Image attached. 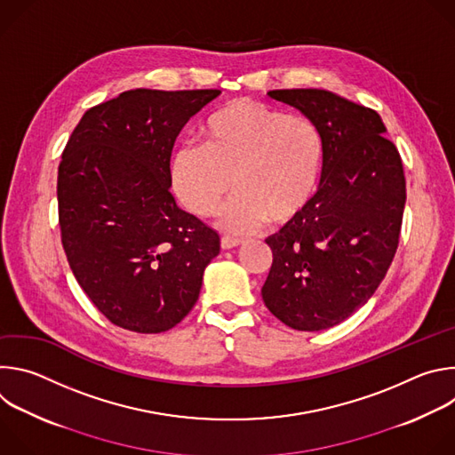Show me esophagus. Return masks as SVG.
<instances>
[{
  "label": "esophagus",
  "instance_id": "esophagus-1",
  "mask_svg": "<svg viewBox=\"0 0 455 455\" xmlns=\"http://www.w3.org/2000/svg\"><path fill=\"white\" fill-rule=\"evenodd\" d=\"M239 244H243L241 239H235V237H230V235H223L221 237V248L223 250H230V248H235Z\"/></svg>",
  "mask_w": 455,
  "mask_h": 455
}]
</instances>
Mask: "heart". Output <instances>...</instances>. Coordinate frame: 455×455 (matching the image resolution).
<instances>
[{"mask_svg":"<svg viewBox=\"0 0 455 455\" xmlns=\"http://www.w3.org/2000/svg\"><path fill=\"white\" fill-rule=\"evenodd\" d=\"M200 146H181L167 165L171 190L196 216L221 211L225 230L248 234L267 221L288 227L311 207L326 164V142L307 116L283 108L234 99L207 115Z\"/></svg>","mask_w":455,"mask_h":455,"instance_id":"b5f03b06","label":"heart"}]
</instances>
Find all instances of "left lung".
<instances>
[{"instance_id": "1", "label": "left lung", "mask_w": 455, "mask_h": 455, "mask_svg": "<svg viewBox=\"0 0 455 455\" xmlns=\"http://www.w3.org/2000/svg\"><path fill=\"white\" fill-rule=\"evenodd\" d=\"M311 118L326 164L309 211L267 239V307L297 331H322L362 307L391 267L405 209L400 153L374 109L328 90H274Z\"/></svg>"}]
</instances>
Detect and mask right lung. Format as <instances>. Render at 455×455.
<instances>
[{
    "label": "right lung",
    "instance_id": "obj_1",
    "mask_svg": "<svg viewBox=\"0 0 455 455\" xmlns=\"http://www.w3.org/2000/svg\"><path fill=\"white\" fill-rule=\"evenodd\" d=\"M220 90H129L88 109L57 174L62 246L97 309L135 333L174 328L196 304L220 235L181 211L167 165Z\"/></svg>",
    "mask_w": 455,
    "mask_h": 455
}]
</instances>
